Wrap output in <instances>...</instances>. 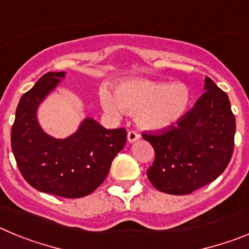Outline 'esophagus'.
Masks as SVG:
<instances>
[{"mask_svg": "<svg viewBox=\"0 0 249 249\" xmlns=\"http://www.w3.org/2000/svg\"><path fill=\"white\" fill-rule=\"evenodd\" d=\"M127 138H128L129 143H133L137 140H140V133L136 131H129L128 135H127Z\"/></svg>", "mask_w": 249, "mask_h": 249, "instance_id": "34e87169", "label": "esophagus"}]
</instances>
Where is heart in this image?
Listing matches in <instances>:
<instances>
[{"label": "heart", "mask_w": 249, "mask_h": 249, "mask_svg": "<svg viewBox=\"0 0 249 249\" xmlns=\"http://www.w3.org/2000/svg\"><path fill=\"white\" fill-rule=\"evenodd\" d=\"M101 102L112 116H120L122 111L137 113V123L142 128L160 131L173 126L183 116L190 102V92L182 83L133 78L116 87L114 98L103 91Z\"/></svg>", "instance_id": "heart-1"}]
</instances>
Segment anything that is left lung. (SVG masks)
Listing matches in <instances>:
<instances>
[{"instance_id": "1", "label": "left lung", "mask_w": 249, "mask_h": 249, "mask_svg": "<svg viewBox=\"0 0 249 249\" xmlns=\"http://www.w3.org/2000/svg\"><path fill=\"white\" fill-rule=\"evenodd\" d=\"M206 91L193 108L175 126L142 133L155 149L147 177L163 193L183 196L211 183L223 173L232 158L236 117L230 98L210 77Z\"/></svg>"}]
</instances>
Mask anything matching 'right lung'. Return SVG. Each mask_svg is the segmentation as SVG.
Listing matches in <instances>:
<instances>
[{
	"label": "right lung",
	"instance_id": "obj_1",
	"mask_svg": "<svg viewBox=\"0 0 249 249\" xmlns=\"http://www.w3.org/2000/svg\"><path fill=\"white\" fill-rule=\"evenodd\" d=\"M65 72H48L19 100L11 129V146L19 172L31 186L45 193L80 198L106 179L111 163L127 141L124 128L106 129L85 118L70 137L57 140L39 127V103L65 78Z\"/></svg>",
	"mask_w": 249,
	"mask_h": 249
}]
</instances>
